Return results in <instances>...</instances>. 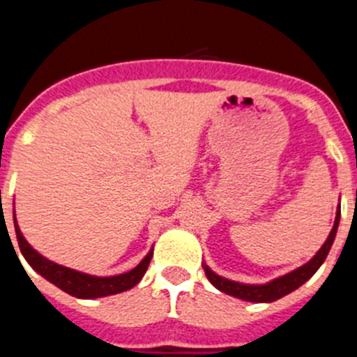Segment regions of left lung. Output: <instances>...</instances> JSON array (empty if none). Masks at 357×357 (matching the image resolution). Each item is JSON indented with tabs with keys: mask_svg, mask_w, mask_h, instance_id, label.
<instances>
[{
	"mask_svg": "<svg viewBox=\"0 0 357 357\" xmlns=\"http://www.w3.org/2000/svg\"><path fill=\"white\" fill-rule=\"evenodd\" d=\"M340 204L336 208V217L335 224H333V229H331L329 236L324 242V245L320 247L319 252L313 256L307 263H304L303 266H298L295 271L288 272L284 275H279V278L272 279L268 282H263V284H247V282H238L233 281V279L222 278V275L215 274L206 263H202V268H204V274L210 279V282L213 284L217 290H220L222 294L231 295V297L242 298L247 303H274L278 298L284 297V295L291 294L294 290H297L298 287H303L307 279H311V275L319 271L322 263L326 261L327 255H329L333 242L336 238V231H338L340 224Z\"/></svg>",
	"mask_w": 357,
	"mask_h": 357,
	"instance_id": "obj_1",
	"label": "left lung"
}]
</instances>
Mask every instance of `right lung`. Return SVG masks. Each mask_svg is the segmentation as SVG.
Segmentation results:
<instances>
[{
	"mask_svg": "<svg viewBox=\"0 0 357 357\" xmlns=\"http://www.w3.org/2000/svg\"><path fill=\"white\" fill-rule=\"evenodd\" d=\"M14 227H15V236H17L19 249H21L22 256L28 261V265L33 268L37 274L43 275L50 282H53L54 287H59L66 294L73 295L78 298H98V297H107V295L121 294L130 288H133L140 279L146 274L147 266H149L151 258H153V249L146 255V258L139 263V265L131 268L130 272L119 275H107V278H99V275L85 274V272L73 271L69 266L59 265V263L51 261V259L44 258L40 252L33 249L26 238L22 236L21 229H19L17 218H15L14 211Z\"/></svg>",
	"mask_w": 357,
	"mask_h": 357,
	"instance_id": "obj_1",
	"label": "right lung"
}]
</instances>
